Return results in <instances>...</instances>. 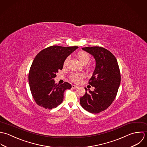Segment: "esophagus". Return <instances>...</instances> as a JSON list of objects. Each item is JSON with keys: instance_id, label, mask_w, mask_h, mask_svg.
<instances>
[{"instance_id": "obj_1", "label": "esophagus", "mask_w": 147, "mask_h": 147, "mask_svg": "<svg viewBox=\"0 0 147 147\" xmlns=\"http://www.w3.org/2000/svg\"><path fill=\"white\" fill-rule=\"evenodd\" d=\"M72 88H74V89H77L78 88V86L75 85H72Z\"/></svg>"}]
</instances>
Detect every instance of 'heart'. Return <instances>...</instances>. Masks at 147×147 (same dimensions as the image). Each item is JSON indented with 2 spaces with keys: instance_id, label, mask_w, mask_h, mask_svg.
Returning <instances> with one entry per match:
<instances>
[{
  "instance_id": "1",
  "label": "heart",
  "mask_w": 147,
  "mask_h": 147,
  "mask_svg": "<svg viewBox=\"0 0 147 147\" xmlns=\"http://www.w3.org/2000/svg\"><path fill=\"white\" fill-rule=\"evenodd\" d=\"M77 57L79 59V61H80V62L81 63H82L83 65L84 64H87L88 61L90 60V55H88V53L85 52H80L78 54ZM67 60H68V58L66 59V60L65 61L64 64H65L66 63ZM84 75L82 74L74 73V74H71V76H70V78L73 81H74L75 82H79L81 81V80L84 77Z\"/></svg>"
}]
</instances>
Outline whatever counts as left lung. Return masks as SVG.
<instances>
[{"label":"left lung","mask_w":147,"mask_h":147,"mask_svg":"<svg viewBox=\"0 0 147 147\" xmlns=\"http://www.w3.org/2000/svg\"><path fill=\"white\" fill-rule=\"evenodd\" d=\"M92 55L95 67L88 84L94 91L85 88V94L80 98L81 106L89 113L97 114L107 109L117 94L120 73L117 59L109 51L100 47L82 48Z\"/></svg>","instance_id":"1"}]
</instances>
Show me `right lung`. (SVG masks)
Here are the masks:
<instances>
[{
	"mask_svg": "<svg viewBox=\"0 0 147 147\" xmlns=\"http://www.w3.org/2000/svg\"><path fill=\"white\" fill-rule=\"evenodd\" d=\"M78 48L54 45L36 55L30 68L28 81L32 95L38 106L52 109L62 102L65 91L71 85L68 82L59 85L54 78L56 73L62 69L65 59Z\"/></svg>",
	"mask_w": 147,
	"mask_h": 147,
	"instance_id": "add662e5",
	"label": "right lung"
}]
</instances>
